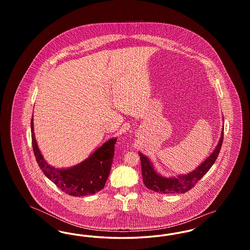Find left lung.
I'll use <instances>...</instances> for the list:
<instances>
[{"mask_svg": "<svg viewBox=\"0 0 250 250\" xmlns=\"http://www.w3.org/2000/svg\"><path fill=\"white\" fill-rule=\"evenodd\" d=\"M223 130L222 128L220 139L216 144L214 151L206 159L203 160L195 169L187 174H179L176 176H164L155 170L153 162L143 153L139 152L142 162V173L143 184L146 188L161 194H173V193H186L196 186L198 181L214 165L218 154L221 149L223 142Z\"/></svg>", "mask_w": 250, "mask_h": 250, "instance_id": "obj_1", "label": "left lung"}]
</instances>
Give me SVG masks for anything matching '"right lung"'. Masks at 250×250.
Wrapping results in <instances>:
<instances>
[{"instance_id":"add662e5","label":"right lung","mask_w":250,"mask_h":250,"mask_svg":"<svg viewBox=\"0 0 250 250\" xmlns=\"http://www.w3.org/2000/svg\"><path fill=\"white\" fill-rule=\"evenodd\" d=\"M32 143L38 166L43 173L60 189L74 197L93 195L103 189L107 181L114 155L117 138H111L82 161L69 167L51 166L42 155L34 132V116L31 121Z\"/></svg>"}]
</instances>
